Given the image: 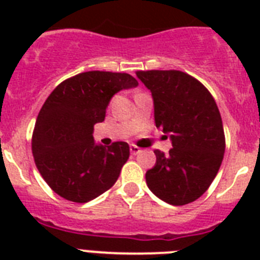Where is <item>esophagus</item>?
Listing matches in <instances>:
<instances>
[{"instance_id": "34e87169", "label": "esophagus", "mask_w": 260, "mask_h": 260, "mask_svg": "<svg viewBox=\"0 0 260 260\" xmlns=\"http://www.w3.org/2000/svg\"><path fill=\"white\" fill-rule=\"evenodd\" d=\"M129 150H131V154H134V155H138L142 152V150H140L138 146H134V144H131Z\"/></svg>"}]
</instances>
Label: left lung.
<instances>
[{
    "instance_id": "8db88e82",
    "label": "left lung",
    "mask_w": 260,
    "mask_h": 260,
    "mask_svg": "<svg viewBox=\"0 0 260 260\" xmlns=\"http://www.w3.org/2000/svg\"><path fill=\"white\" fill-rule=\"evenodd\" d=\"M154 100L155 125L170 136L165 155L146 173L148 189L170 205H186L205 193L221 166L224 128L212 94L201 82L177 70L138 71Z\"/></svg>"
}]
</instances>
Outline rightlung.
<instances>
[{
  "instance_id": "1",
  "label": "right lung",
  "mask_w": 260,
  "mask_h": 260,
  "mask_svg": "<svg viewBox=\"0 0 260 260\" xmlns=\"http://www.w3.org/2000/svg\"><path fill=\"white\" fill-rule=\"evenodd\" d=\"M125 73L87 71L66 79L44 102L32 136L39 173L51 189L73 202L91 201L116 183L129 146L94 142V125L105 120L114 94L136 87Z\"/></svg>"
}]
</instances>
